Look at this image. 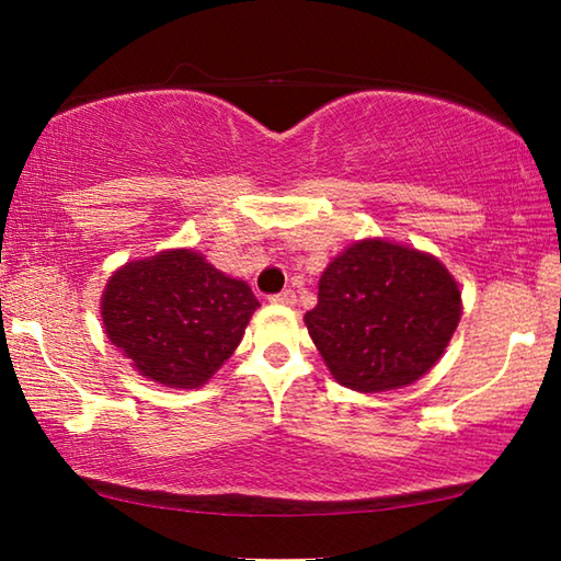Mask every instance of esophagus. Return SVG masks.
I'll return each mask as SVG.
<instances>
[{
  "mask_svg": "<svg viewBox=\"0 0 561 561\" xmlns=\"http://www.w3.org/2000/svg\"><path fill=\"white\" fill-rule=\"evenodd\" d=\"M270 301H272V304H284V307H289V304L297 301V294H294L291 289H282V291H277V294H272Z\"/></svg>",
  "mask_w": 561,
  "mask_h": 561,
  "instance_id": "1",
  "label": "esophagus"
}]
</instances>
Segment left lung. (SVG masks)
<instances>
[{
  "mask_svg": "<svg viewBox=\"0 0 561 561\" xmlns=\"http://www.w3.org/2000/svg\"><path fill=\"white\" fill-rule=\"evenodd\" d=\"M336 381L391 391L428 374L460 321V289L431 254L364 240L329 264L304 314Z\"/></svg>",
  "mask_w": 561,
  "mask_h": 561,
  "instance_id": "8db88e82",
  "label": "left lung"
}]
</instances>
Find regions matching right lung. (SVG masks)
I'll list each match as a JSON object with an SVG mask.
<instances>
[{
	"label": "right lung",
	"instance_id": "obj_1",
	"mask_svg": "<svg viewBox=\"0 0 561 561\" xmlns=\"http://www.w3.org/2000/svg\"><path fill=\"white\" fill-rule=\"evenodd\" d=\"M257 307L244 282L193 250H170L113 274L101 317L111 344L138 374L170 388H197L232 356Z\"/></svg>",
	"mask_w": 561,
	"mask_h": 561
}]
</instances>
